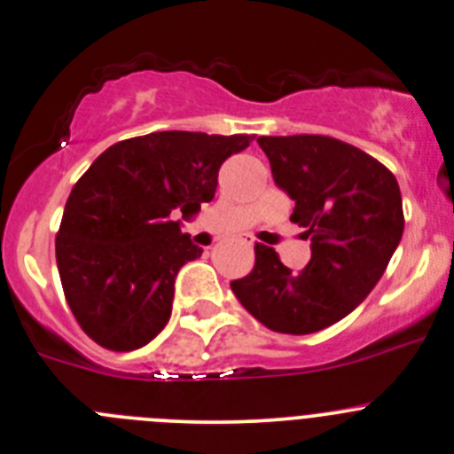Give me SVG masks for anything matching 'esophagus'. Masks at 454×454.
I'll return each mask as SVG.
<instances>
[{
  "label": "esophagus",
  "mask_w": 454,
  "mask_h": 454,
  "mask_svg": "<svg viewBox=\"0 0 454 454\" xmlns=\"http://www.w3.org/2000/svg\"><path fill=\"white\" fill-rule=\"evenodd\" d=\"M240 245H245V247L251 248L253 247V240H251V238H240Z\"/></svg>",
  "instance_id": "1"
}]
</instances>
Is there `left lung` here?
<instances>
[{
    "label": "left lung",
    "instance_id": "left-lung-1",
    "mask_svg": "<svg viewBox=\"0 0 454 454\" xmlns=\"http://www.w3.org/2000/svg\"><path fill=\"white\" fill-rule=\"evenodd\" d=\"M272 177L294 199L290 221L311 240V260L292 272L272 247L255 242V266L231 290L277 333L305 335L348 316L403 238L396 177L365 151L320 134L260 136Z\"/></svg>",
    "mask_w": 454,
    "mask_h": 454
}]
</instances>
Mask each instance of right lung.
Returning a JSON list of instances; mask_svg holds the SVG:
<instances>
[{"label": "right lung", "instance_id": "right-lung-1", "mask_svg": "<svg viewBox=\"0 0 454 454\" xmlns=\"http://www.w3.org/2000/svg\"><path fill=\"white\" fill-rule=\"evenodd\" d=\"M253 136L153 131L112 145L77 179L56 262L77 325L116 353L145 346L170 318L175 277L201 248L170 221L214 199L218 168Z\"/></svg>", "mask_w": 454, "mask_h": 454}]
</instances>
